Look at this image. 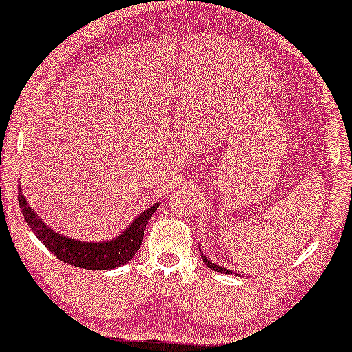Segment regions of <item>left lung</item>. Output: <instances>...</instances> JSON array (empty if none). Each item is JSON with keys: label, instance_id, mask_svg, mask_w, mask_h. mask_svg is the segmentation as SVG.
<instances>
[{"label": "left lung", "instance_id": "1", "mask_svg": "<svg viewBox=\"0 0 352 352\" xmlns=\"http://www.w3.org/2000/svg\"><path fill=\"white\" fill-rule=\"evenodd\" d=\"M201 258H203L204 264H206V266H208L209 269H214V270H217V272H223V274H232L231 270L225 269V267H220V266H217V264H214L212 261H209V259H208L206 256H204V255H201Z\"/></svg>", "mask_w": 352, "mask_h": 352}]
</instances>
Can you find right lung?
Segmentation results:
<instances>
[{
  "label": "right lung",
  "instance_id": "add662e5",
  "mask_svg": "<svg viewBox=\"0 0 352 352\" xmlns=\"http://www.w3.org/2000/svg\"><path fill=\"white\" fill-rule=\"evenodd\" d=\"M19 204L26 223L37 236V239L58 259L70 264V266L97 270L115 269L131 261L142 245L146 225L153 217L155 209L159 208L157 203L146 209L129 225V228L122 234L115 237V239L107 242H83L70 239V237L63 236L61 232L53 231L50 226L45 225L44 220L37 217L34 210L26 203V198L21 195V188L19 193Z\"/></svg>",
  "mask_w": 352,
  "mask_h": 352
}]
</instances>
